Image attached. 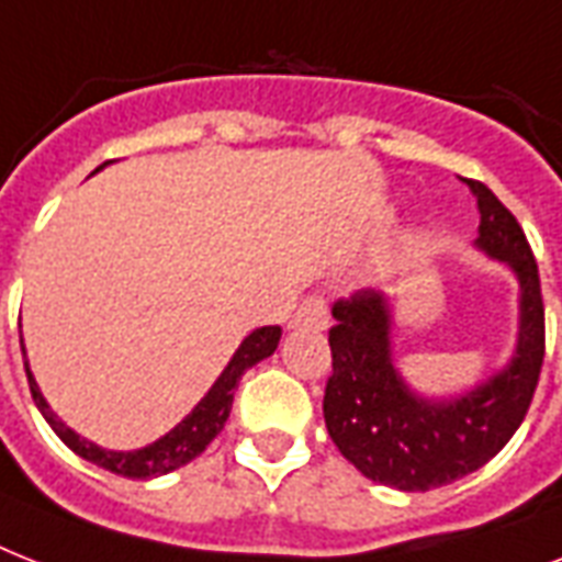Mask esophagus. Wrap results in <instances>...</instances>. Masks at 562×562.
Here are the masks:
<instances>
[{
    "label": "esophagus",
    "instance_id": "esophagus-1",
    "mask_svg": "<svg viewBox=\"0 0 562 562\" xmlns=\"http://www.w3.org/2000/svg\"><path fill=\"white\" fill-rule=\"evenodd\" d=\"M291 326H315V329H326L329 326V308L321 297H306L300 303V308L291 317Z\"/></svg>",
    "mask_w": 562,
    "mask_h": 562
}]
</instances>
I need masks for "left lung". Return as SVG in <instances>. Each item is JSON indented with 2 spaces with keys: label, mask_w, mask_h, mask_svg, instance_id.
<instances>
[{
  "label": "left lung",
  "mask_w": 562,
  "mask_h": 562,
  "mask_svg": "<svg viewBox=\"0 0 562 562\" xmlns=\"http://www.w3.org/2000/svg\"><path fill=\"white\" fill-rule=\"evenodd\" d=\"M481 224L475 245L519 277L522 317L514 361L467 396L428 402L402 382L391 361V306L373 289L333 303V373L324 417L341 454L370 481L405 493L443 487L496 458L522 426L546 356L540 271L519 221L479 180Z\"/></svg>",
  "instance_id": "left-lung-1"
}]
</instances>
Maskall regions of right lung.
Masks as SVG:
<instances>
[{"label": "right lung", "mask_w": 562, "mask_h": 562, "mask_svg": "<svg viewBox=\"0 0 562 562\" xmlns=\"http://www.w3.org/2000/svg\"><path fill=\"white\" fill-rule=\"evenodd\" d=\"M280 326H262V329H256V333L247 335L245 341H241V347L236 350V356H233L227 368H224V373L218 375V382L212 384L210 393L198 402V408H194L180 426L171 428L169 435L160 437L157 443L145 446V449H136V452H110V449H101V446L83 440L81 435H75L72 428L64 426V423L52 414L48 402L43 400V393H40L37 382H34V375H31L29 361H25V375H29V387L31 396H34V405H37L40 414L46 417L48 426L55 428V435L60 437L75 454H81L83 461H92L95 467H104V470L116 472V475H125V479H157V475H166V472H175L180 470V467H187L189 461H194V458L218 437V431L224 428V423H227L229 417V408H233V393H236L238 387V379L245 375V370H250L262 359L273 356L277 344H280Z\"/></svg>", "instance_id": "obj_1"}]
</instances>
